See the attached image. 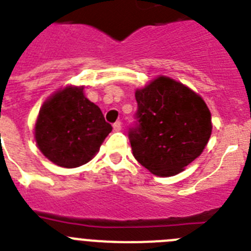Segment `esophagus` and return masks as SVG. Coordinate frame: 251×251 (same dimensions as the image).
Here are the masks:
<instances>
[{
	"label": "esophagus",
	"instance_id": "1",
	"mask_svg": "<svg viewBox=\"0 0 251 251\" xmlns=\"http://www.w3.org/2000/svg\"><path fill=\"white\" fill-rule=\"evenodd\" d=\"M122 129V123L121 122H115L114 124H113V130H114V132H119V130Z\"/></svg>",
	"mask_w": 251,
	"mask_h": 251
}]
</instances>
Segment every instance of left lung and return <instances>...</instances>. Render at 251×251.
Returning a JSON list of instances; mask_svg holds the SVG:
<instances>
[{
	"mask_svg": "<svg viewBox=\"0 0 251 251\" xmlns=\"http://www.w3.org/2000/svg\"><path fill=\"white\" fill-rule=\"evenodd\" d=\"M137 123L129 128L133 156L159 177L179 174L200 156L211 136V113L182 83L158 76L136 90Z\"/></svg>",
	"mask_w": 251,
	"mask_h": 251,
	"instance_id": "8db88e82",
	"label": "left lung"
}]
</instances>
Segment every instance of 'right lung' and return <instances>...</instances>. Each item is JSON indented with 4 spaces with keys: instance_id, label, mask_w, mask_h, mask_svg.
<instances>
[{
    "instance_id": "obj_1",
    "label": "right lung",
    "mask_w": 251,
    "mask_h": 251,
    "mask_svg": "<svg viewBox=\"0 0 251 251\" xmlns=\"http://www.w3.org/2000/svg\"><path fill=\"white\" fill-rule=\"evenodd\" d=\"M83 90V86H66L51 95L35 124L37 147L60 167L85 165L112 132L100 108L86 99Z\"/></svg>"
}]
</instances>
